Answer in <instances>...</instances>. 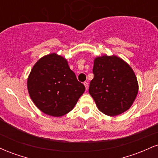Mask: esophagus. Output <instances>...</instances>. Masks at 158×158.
Returning <instances> with one entry per match:
<instances>
[{
	"label": "esophagus",
	"instance_id": "34e87169",
	"mask_svg": "<svg viewBox=\"0 0 158 158\" xmlns=\"http://www.w3.org/2000/svg\"><path fill=\"white\" fill-rule=\"evenodd\" d=\"M84 85H85V89L88 90V82H86V81H85V82H84Z\"/></svg>",
	"mask_w": 158,
	"mask_h": 158
}]
</instances>
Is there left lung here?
Returning a JSON list of instances; mask_svg holds the SVG:
<instances>
[{
	"label": "left lung",
	"mask_w": 158,
	"mask_h": 158,
	"mask_svg": "<svg viewBox=\"0 0 158 158\" xmlns=\"http://www.w3.org/2000/svg\"><path fill=\"white\" fill-rule=\"evenodd\" d=\"M89 94L98 109L113 117L129 109L138 93V82L128 63L117 56H98L94 61Z\"/></svg>",
	"instance_id": "obj_1"
}]
</instances>
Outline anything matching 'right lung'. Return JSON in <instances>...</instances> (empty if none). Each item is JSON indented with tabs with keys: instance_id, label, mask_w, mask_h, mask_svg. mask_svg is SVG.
Here are the masks:
<instances>
[{
	"instance_id": "right-lung-1",
	"label": "right lung",
	"mask_w": 158,
	"mask_h": 158,
	"mask_svg": "<svg viewBox=\"0 0 158 158\" xmlns=\"http://www.w3.org/2000/svg\"><path fill=\"white\" fill-rule=\"evenodd\" d=\"M27 89L41 111L58 117L73 109L85 88L77 80L66 59L50 53L32 67L27 79Z\"/></svg>"
}]
</instances>
